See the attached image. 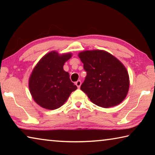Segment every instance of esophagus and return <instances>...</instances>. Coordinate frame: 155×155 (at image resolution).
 Here are the masks:
<instances>
[{"label": "esophagus", "instance_id": "esophagus-1", "mask_svg": "<svg viewBox=\"0 0 155 155\" xmlns=\"http://www.w3.org/2000/svg\"><path fill=\"white\" fill-rule=\"evenodd\" d=\"M75 84H76V85L77 86V87L79 88L81 87V81L80 80H78L75 83Z\"/></svg>", "mask_w": 155, "mask_h": 155}]
</instances>
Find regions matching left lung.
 Instances as JSON below:
<instances>
[{
	"label": "left lung",
	"mask_w": 155,
	"mask_h": 155,
	"mask_svg": "<svg viewBox=\"0 0 155 155\" xmlns=\"http://www.w3.org/2000/svg\"><path fill=\"white\" fill-rule=\"evenodd\" d=\"M87 72L81 90L94 104L103 108L116 106L124 101L129 89L127 69L118 59L101 50L78 54Z\"/></svg>",
	"instance_id": "1"
}]
</instances>
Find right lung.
<instances>
[{"instance_id": "add662e5", "label": "right lung", "mask_w": 155, "mask_h": 155, "mask_svg": "<svg viewBox=\"0 0 155 155\" xmlns=\"http://www.w3.org/2000/svg\"><path fill=\"white\" fill-rule=\"evenodd\" d=\"M71 53L59 54L51 51L45 54L34 68L28 81L31 96L44 109L54 110L64 104L77 87L64 71V65Z\"/></svg>"}]
</instances>
